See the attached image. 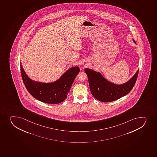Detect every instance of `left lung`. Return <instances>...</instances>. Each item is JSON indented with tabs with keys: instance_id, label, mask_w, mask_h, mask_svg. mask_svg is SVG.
<instances>
[{
	"instance_id": "8db88e82",
	"label": "left lung",
	"mask_w": 157,
	"mask_h": 157,
	"mask_svg": "<svg viewBox=\"0 0 157 157\" xmlns=\"http://www.w3.org/2000/svg\"><path fill=\"white\" fill-rule=\"evenodd\" d=\"M134 41L136 44L134 40ZM84 71L87 74L92 95L103 102L115 101L128 94L134 87L139 73L138 71L132 78L125 83L116 85L105 79L99 73L89 68H86Z\"/></svg>"
}]
</instances>
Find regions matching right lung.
<instances>
[{"label":"right lung","instance_id":"obj_1","mask_svg":"<svg viewBox=\"0 0 157 157\" xmlns=\"http://www.w3.org/2000/svg\"><path fill=\"white\" fill-rule=\"evenodd\" d=\"M23 83L29 93L36 99L48 104H58L66 99L75 78L80 71L78 67L70 68L57 81L42 83L32 81L28 77L20 65Z\"/></svg>","mask_w":157,"mask_h":157}]
</instances>
